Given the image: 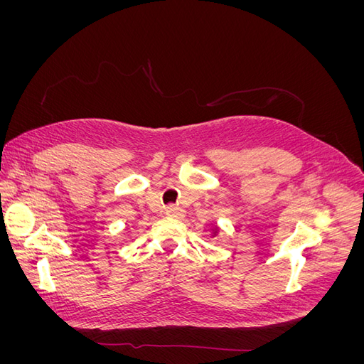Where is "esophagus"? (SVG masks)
I'll use <instances>...</instances> for the list:
<instances>
[{
  "mask_svg": "<svg viewBox=\"0 0 364 364\" xmlns=\"http://www.w3.org/2000/svg\"><path fill=\"white\" fill-rule=\"evenodd\" d=\"M165 214L170 215V217H182L183 215V209L174 206V205H168L165 208Z\"/></svg>",
  "mask_w": 364,
  "mask_h": 364,
  "instance_id": "34e87169",
  "label": "esophagus"
}]
</instances>
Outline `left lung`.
Wrapping results in <instances>:
<instances>
[{
	"instance_id": "obj_1",
	"label": "left lung",
	"mask_w": 364,
	"mask_h": 364,
	"mask_svg": "<svg viewBox=\"0 0 364 364\" xmlns=\"http://www.w3.org/2000/svg\"><path fill=\"white\" fill-rule=\"evenodd\" d=\"M215 232H217V229H215Z\"/></svg>"
}]
</instances>
